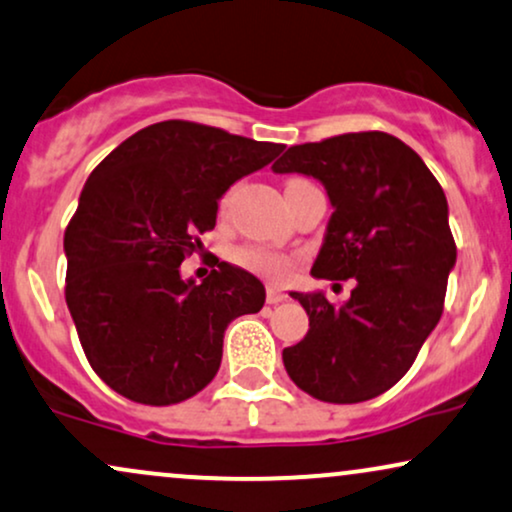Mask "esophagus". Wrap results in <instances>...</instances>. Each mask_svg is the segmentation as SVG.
Wrapping results in <instances>:
<instances>
[{"label": "esophagus", "instance_id": "1", "mask_svg": "<svg viewBox=\"0 0 512 512\" xmlns=\"http://www.w3.org/2000/svg\"><path fill=\"white\" fill-rule=\"evenodd\" d=\"M287 299V294H282L280 289H275V287H268V294H266V301L270 306H275V304H282V301Z\"/></svg>", "mask_w": 512, "mask_h": 512}]
</instances>
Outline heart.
<instances>
[{"mask_svg": "<svg viewBox=\"0 0 512 512\" xmlns=\"http://www.w3.org/2000/svg\"><path fill=\"white\" fill-rule=\"evenodd\" d=\"M237 261L242 263L244 268L266 275L275 282H285L287 277L292 275L294 268L292 258L285 254H277V251L263 249V246H244V249L237 251Z\"/></svg>", "mask_w": 512, "mask_h": 512, "instance_id": "heart-1", "label": "heart"}]
</instances>
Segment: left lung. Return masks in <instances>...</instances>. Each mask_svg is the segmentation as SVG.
Masks as SVG:
<instances>
[{
    "instance_id": "obj_1",
    "label": "left lung",
    "mask_w": 512,
    "mask_h": 512,
    "mask_svg": "<svg viewBox=\"0 0 512 512\" xmlns=\"http://www.w3.org/2000/svg\"><path fill=\"white\" fill-rule=\"evenodd\" d=\"M273 173L323 182L332 204L311 275L356 280L334 306L323 292H289L308 332L282 351L299 389L327 403H361L394 387L437 327L456 242L437 178L387 132H346L289 147Z\"/></svg>"
}]
</instances>
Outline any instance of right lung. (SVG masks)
<instances>
[{"mask_svg": "<svg viewBox=\"0 0 512 512\" xmlns=\"http://www.w3.org/2000/svg\"><path fill=\"white\" fill-rule=\"evenodd\" d=\"M282 149L163 121L92 170L63 235L66 304L92 370L125 399L170 406L197 394L220 368L227 325L266 304L242 268L218 261L197 282L180 263L216 227L218 199Z\"/></svg>", "mask_w": 512, "mask_h": 512, "instance_id": "right-lung-1", "label": "right lung"}]
</instances>
